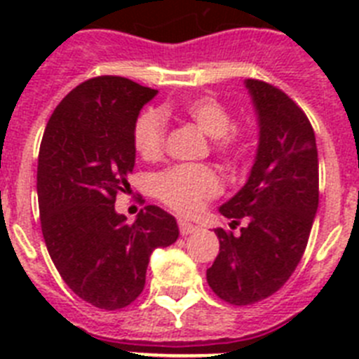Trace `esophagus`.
Returning a JSON list of instances; mask_svg holds the SVG:
<instances>
[{"mask_svg": "<svg viewBox=\"0 0 359 359\" xmlns=\"http://www.w3.org/2000/svg\"><path fill=\"white\" fill-rule=\"evenodd\" d=\"M177 226H180V233H182V236H190V233H194V231L199 230L196 224L189 223V221H183V219L177 221Z\"/></svg>", "mask_w": 359, "mask_h": 359, "instance_id": "1", "label": "esophagus"}]
</instances>
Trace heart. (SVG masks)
I'll return each mask as SVG.
<instances>
[{
	"label": "heart",
	"mask_w": 359,
	"mask_h": 359,
	"mask_svg": "<svg viewBox=\"0 0 359 359\" xmlns=\"http://www.w3.org/2000/svg\"><path fill=\"white\" fill-rule=\"evenodd\" d=\"M180 115L210 136L212 149L226 161L243 160L252 147V129L231 123V111L223 100L212 95L187 98L180 106ZM172 107L144 111L135 122L133 144L145 161H154L163 154L165 116ZM221 192V180L207 165H177L154 177V194L177 214H198L203 205Z\"/></svg>",
	"instance_id": "b5f03b06"
}]
</instances>
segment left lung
Returning <instances> with one entry per match:
<instances>
[{"label": "left lung", "instance_id": "1", "mask_svg": "<svg viewBox=\"0 0 359 359\" xmlns=\"http://www.w3.org/2000/svg\"><path fill=\"white\" fill-rule=\"evenodd\" d=\"M259 116V147L248 182L219 212L248 226L241 236L215 228L219 255L207 269L221 300L250 306L271 297L306 252L318 208V151L313 126L286 93L264 81H246Z\"/></svg>", "mask_w": 359, "mask_h": 359}]
</instances>
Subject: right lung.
<instances>
[{"instance_id": "1", "label": "right lung", "mask_w": 359, "mask_h": 359, "mask_svg": "<svg viewBox=\"0 0 359 359\" xmlns=\"http://www.w3.org/2000/svg\"><path fill=\"white\" fill-rule=\"evenodd\" d=\"M156 90L102 75L73 88L44 129L37 161L41 230L57 271L73 293L106 311L144 291L149 257L176 243V219L156 205L135 223L116 214L135 167L133 129Z\"/></svg>"}]
</instances>
